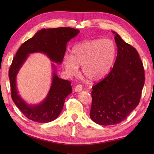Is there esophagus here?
<instances>
[{
	"instance_id": "34e87169",
	"label": "esophagus",
	"mask_w": 154,
	"mask_h": 154,
	"mask_svg": "<svg viewBox=\"0 0 154 154\" xmlns=\"http://www.w3.org/2000/svg\"><path fill=\"white\" fill-rule=\"evenodd\" d=\"M82 85H77L75 86V91H76V92H79L81 90H82Z\"/></svg>"
}]
</instances>
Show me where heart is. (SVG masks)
<instances>
[{"label": "heart", "instance_id": "obj_1", "mask_svg": "<svg viewBox=\"0 0 154 154\" xmlns=\"http://www.w3.org/2000/svg\"><path fill=\"white\" fill-rule=\"evenodd\" d=\"M117 49L110 39H94L75 45L72 54H65L63 65L67 73L73 75L82 65V72L91 81H100L106 76L115 61Z\"/></svg>", "mask_w": 154, "mask_h": 154}]
</instances>
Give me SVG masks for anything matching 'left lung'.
<instances>
[{"mask_svg": "<svg viewBox=\"0 0 154 154\" xmlns=\"http://www.w3.org/2000/svg\"><path fill=\"white\" fill-rule=\"evenodd\" d=\"M117 56L112 70L91 91L90 117L103 126L120 123L138 105L145 77L138 51L116 32Z\"/></svg>", "mask_w": 154, "mask_h": 154, "instance_id": "obj_1", "label": "left lung"}]
</instances>
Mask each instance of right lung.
<instances>
[{
    "label": "right lung",
    "mask_w": 154,
    "mask_h": 154,
    "mask_svg": "<svg viewBox=\"0 0 154 154\" xmlns=\"http://www.w3.org/2000/svg\"><path fill=\"white\" fill-rule=\"evenodd\" d=\"M79 33V30L72 28L42 29L22 44L16 52L8 72L11 97L16 105L28 119L40 123L50 122L56 119L63 109L65 98L72 92L71 83L59 77L56 67L51 63L52 81L46 97L40 103L29 104L18 94L16 76L19 70L29 54L33 53L44 54L51 61L61 63L67 42Z\"/></svg>",
    "instance_id": "obj_1"
}]
</instances>
